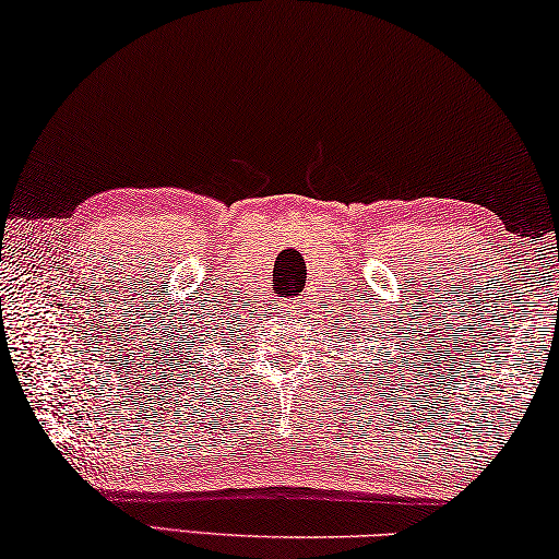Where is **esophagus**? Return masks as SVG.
<instances>
[{
    "instance_id": "34e87169",
    "label": "esophagus",
    "mask_w": 559,
    "mask_h": 559,
    "mask_svg": "<svg viewBox=\"0 0 559 559\" xmlns=\"http://www.w3.org/2000/svg\"><path fill=\"white\" fill-rule=\"evenodd\" d=\"M283 308H288L290 313H298V308H300V306H298V304H286V306H283Z\"/></svg>"
}]
</instances>
